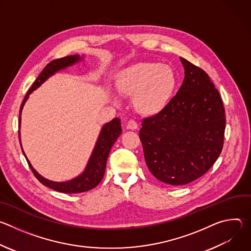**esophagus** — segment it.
Masks as SVG:
<instances>
[{
  "label": "esophagus",
  "mask_w": 251,
  "mask_h": 251,
  "mask_svg": "<svg viewBox=\"0 0 251 251\" xmlns=\"http://www.w3.org/2000/svg\"><path fill=\"white\" fill-rule=\"evenodd\" d=\"M138 128V124L135 120H129L128 123H127V129L129 130H136Z\"/></svg>",
  "instance_id": "obj_1"
}]
</instances>
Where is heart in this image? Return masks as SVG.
I'll use <instances>...</instances> for the list:
<instances>
[{"label":"heart","mask_w":251,"mask_h":251,"mask_svg":"<svg viewBox=\"0 0 251 251\" xmlns=\"http://www.w3.org/2000/svg\"><path fill=\"white\" fill-rule=\"evenodd\" d=\"M176 75L168 64L138 62L116 75V88L124 96L133 95L137 111L144 115H156L171 103L176 88ZM118 102L117 98H114Z\"/></svg>","instance_id":"1"}]
</instances>
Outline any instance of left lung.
I'll use <instances>...</instances> for the list:
<instances>
[{
	"label": "left lung",
	"instance_id": "8db88e82",
	"mask_svg": "<svg viewBox=\"0 0 251 251\" xmlns=\"http://www.w3.org/2000/svg\"><path fill=\"white\" fill-rule=\"evenodd\" d=\"M185 78L159 114L143 120L140 140L151 174L171 186L189 184L216 163L224 146V103L204 71L180 57Z\"/></svg>",
	"mask_w": 251,
	"mask_h": 251
}]
</instances>
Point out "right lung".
Instances as JSON below:
<instances>
[{
	"instance_id": "1",
	"label": "right lung",
	"mask_w": 251,
	"mask_h": 251,
	"mask_svg": "<svg viewBox=\"0 0 251 251\" xmlns=\"http://www.w3.org/2000/svg\"><path fill=\"white\" fill-rule=\"evenodd\" d=\"M83 55L80 56L78 54L75 55H68L62 58L54 59L50 61L41 73L39 77L35 79L31 87L29 88L28 92L25 96V99L21 105V109H20V127H21V115L24 106L28 99L29 94L34 91L35 89H38L45 81H47L50 76L55 75L56 73L60 70H63L69 66H73L74 64L81 61L83 59ZM122 129H121V120L119 118H114L108 123H105L101 131L99 133V136L97 138V141L95 143V146L93 148V151L89 157V160L86 164V167L84 171L78 175L77 176L71 178V180L65 181V182H54L50 181L49 178H46L42 175H40L37 171L33 169L31 166L30 162L26 158L23 147H22V143H21V133H19L20 137V143H21V147L22 151L27 161V164L29 168L31 169L33 175L35 177L45 186L60 192V193H65V194H77V193H83L86 191H89L93 188H95L103 178L105 169H106V163H107V158H108L109 152L117 140V138L121 135Z\"/></svg>"
}]
</instances>
